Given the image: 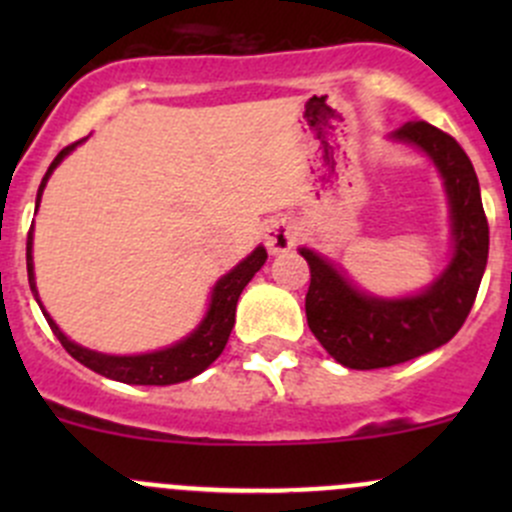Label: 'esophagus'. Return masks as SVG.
I'll return each instance as SVG.
<instances>
[{"label": "esophagus", "mask_w": 512, "mask_h": 512, "mask_svg": "<svg viewBox=\"0 0 512 512\" xmlns=\"http://www.w3.org/2000/svg\"><path fill=\"white\" fill-rule=\"evenodd\" d=\"M299 237V227L292 220L280 218V220H272L265 230V245L270 252H287L292 250L294 242Z\"/></svg>", "instance_id": "obj_1"}]
</instances>
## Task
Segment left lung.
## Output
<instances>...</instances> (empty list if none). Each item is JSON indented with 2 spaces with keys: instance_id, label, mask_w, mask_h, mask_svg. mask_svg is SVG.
<instances>
[{
  "instance_id": "left-lung-1",
  "label": "left lung",
  "mask_w": 512,
  "mask_h": 512,
  "mask_svg": "<svg viewBox=\"0 0 512 512\" xmlns=\"http://www.w3.org/2000/svg\"><path fill=\"white\" fill-rule=\"evenodd\" d=\"M391 138L414 143L436 163L453 223V257L426 292L381 299L359 292L332 262L302 247L309 265L307 324L324 349L349 369H384L433 352L466 322L488 262V220L476 170L458 141L426 121H411Z\"/></svg>"
}]
</instances>
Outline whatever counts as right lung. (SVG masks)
Wrapping results in <instances>:
<instances>
[{
	"mask_svg": "<svg viewBox=\"0 0 512 512\" xmlns=\"http://www.w3.org/2000/svg\"><path fill=\"white\" fill-rule=\"evenodd\" d=\"M84 141V138H81ZM81 141L71 143L64 151L59 153L54 160H51L49 170L41 178L39 193H36V208H39L41 193H44V185L49 180V175L54 173L56 165L61 163ZM32 230H29L27 237V272H29V287H32L36 302H39V294H36V282H34V262H32ZM267 250L265 247H257L252 255H247L235 270H230L223 280L218 282L213 289V297H210V307L205 319L200 322V327L195 329L190 337H185L183 342L173 344L168 349H160V352L151 354H138V356H108L91 352V349L79 347V344L71 342L69 337H64L59 327L54 324V319L44 312L46 322H49L51 332L56 334V339L61 342V347L66 349L76 361H81L84 366H89L96 374L106 376V379L123 381V384H141V386H168L178 384V381H188L193 376H198L200 371L208 369L220 354H223L227 339H230L232 327H235V307L237 299H240L242 289H245L247 282L255 277V272L265 265Z\"/></svg>",
	"mask_w": 512,
	"mask_h": 512,
	"instance_id": "obj_1",
	"label": "right lung"
}]
</instances>
